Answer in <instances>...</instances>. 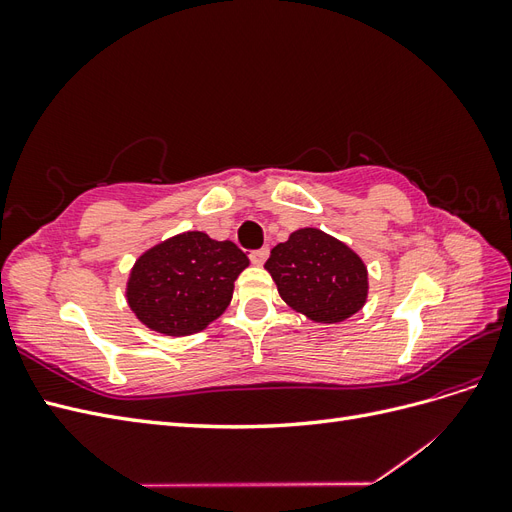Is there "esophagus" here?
Listing matches in <instances>:
<instances>
[{"mask_svg":"<svg viewBox=\"0 0 512 512\" xmlns=\"http://www.w3.org/2000/svg\"><path fill=\"white\" fill-rule=\"evenodd\" d=\"M267 256H269V250H267V247H262V250H256V252H252V254H250L252 265H256V267H262V265H265Z\"/></svg>","mask_w":512,"mask_h":512,"instance_id":"34e87169","label":"esophagus"}]
</instances>
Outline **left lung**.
Wrapping results in <instances>:
<instances>
[{"instance_id": "1", "label": "left lung", "mask_w": 512, "mask_h": 512, "mask_svg": "<svg viewBox=\"0 0 512 512\" xmlns=\"http://www.w3.org/2000/svg\"><path fill=\"white\" fill-rule=\"evenodd\" d=\"M265 269L286 305L314 322H344L367 303L365 262L320 228L290 232L288 241L273 247Z\"/></svg>"}]
</instances>
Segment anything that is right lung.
<instances>
[{"label":"right lung","mask_w":512,"mask_h":512,"mask_svg":"<svg viewBox=\"0 0 512 512\" xmlns=\"http://www.w3.org/2000/svg\"><path fill=\"white\" fill-rule=\"evenodd\" d=\"M250 260L232 241L188 230L138 256L126 301L147 329L185 337L207 329L230 305L235 280Z\"/></svg>","instance_id":"right-lung-1"}]
</instances>
